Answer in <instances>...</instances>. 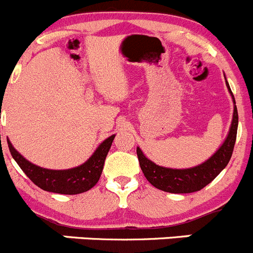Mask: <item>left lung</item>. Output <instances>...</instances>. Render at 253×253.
<instances>
[{
  "mask_svg": "<svg viewBox=\"0 0 253 253\" xmlns=\"http://www.w3.org/2000/svg\"><path fill=\"white\" fill-rule=\"evenodd\" d=\"M228 87V91L232 94L228 82L226 81ZM233 103L235 97H233ZM237 125H238V113L237 107L233 108V119L231 124L230 132L223 142V145L218 148L216 153L211 159L207 160L200 166L192 167V169H173L161 167L159 165L153 164L152 161L146 157L142 151L137 147V157L140 162L141 169L143 174L147 178L148 182L155 186L159 190L165 191L169 193H191L200 191L209 185L211 181H213L217 174L222 171L227 164L230 162L231 156H232L233 147H235L236 136H237Z\"/></svg>",
  "mask_w": 253,
  "mask_h": 253,
  "instance_id": "obj_1",
  "label": "left lung"
}]
</instances>
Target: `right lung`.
<instances>
[{
  "instance_id": "add662e5",
  "label": "right lung",
  "mask_w": 253,
  "mask_h": 253,
  "mask_svg": "<svg viewBox=\"0 0 253 253\" xmlns=\"http://www.w3.org/2000/svg\"><path fill=\"white\" fill-rule=\"evenodd\" d=\"M115 134L103 141L84 165L71 169H46L28 162L13 148L8 140L9 152L26 176L40 188L61 195H77L91 190L100 180L106 156L110 151Z\"/></svg>"
}]
</instances>
